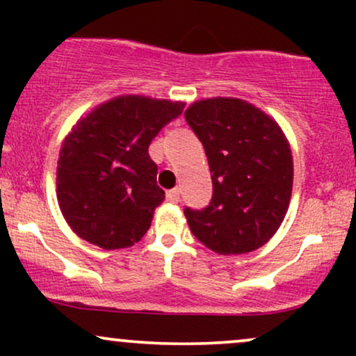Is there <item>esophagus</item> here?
I'll use <instances>...</instances> for the list:
<instances>
[{"instance_id": "1", "label": "esophagus", "mask_w": 356, "mask_h": 356, "mask_svg": "<svg viewBox=\"0 0 356 356\" xmlns=\"http://www.w3.org/2000/svg\"><path fill=\"white\" fill-rule=\"evenodd\" d=\"M165 199L169 202H172V204H175V202H179V199H181V192H179L177 189H172V191H169L165 194Z\"/></svg>"}]
</instances>
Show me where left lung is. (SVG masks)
<instances>
[{
    "label": "left lung",
    "mask_w": 356,
    "mask_h": 356,
    "mask_svg": "<svg viewBox=\"0 0 356 356\" xmlns=\"http://www.w3.org/2000/svg\"><path fill=\"white\" fill-rule=\"evenodd\" d=\"M186 122L209 162L212 197L186 207L191 232L219 254L256 251L275 236L288 211L293 157L281 129L239 99H211L186 110Z\"/></svg>",
    "instance_id": "1"
}]
</instances>
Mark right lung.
Wrapping results in <instances>:
<instances>
[{"mask_svg":"<svg viewBox=\"0 0 356 356\" xmlns=\"http://www.w3.org/2000/svg\"><path fill=\"white\" fill-rule=\"evenodd\" d=\"M179 102L118 97L73 127L60 150L56 195L68 226L102 249L134 246L165 199L149 145Z\"/></svg>","mask_w":356,"mask_h":356,"instance_id":"add662e5","label":"right lung"}]
</instances>
